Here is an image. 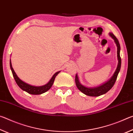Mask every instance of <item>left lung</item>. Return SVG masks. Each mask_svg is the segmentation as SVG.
I'll return each instance as SVG.
<instances>
[{
	"mask_svg": "<svg viewBox=\"0 0 133 133\" xmlns=\"http://www.w3.org/2000/svg\"><path fill=\"white\" fill-rule=\"evenodd\" d=\"M110 36L111 37L112 39L114 40V42L116 44L117 48V59H118V65L117 67V69L116 70L115 72L113 74L112 77L104 83H103L102 85H99L97 87H87L85 85H83L82 83L80 82L79 78L77 74L76 75L75 77V82L76 86L79 90L80 91H82L83 94H85V95L89 96H93V97H97L100 96L103 94H105L107 91H109L110 89H111L112 86H113L114 83H115L119 71L120 70L121 68V60L120 55V45L119 43V42L118 39H117L116 37L113 35V33H109Z\"/></svg>",
	"mask_w": 133,
	"mask_h": 133,
	"instance_id": "1",
	"label": "left lung"
}]
</instances>
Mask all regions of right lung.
Returning a JSON list of instances; mask_svg holds the SVG:
<instances>
[{
	"label": "right lung",
	"mask_w": 133,
	"mask_h": 133,
	"mask_svg": "<svg viewBox=\"0 0 133 133\" xmlns=\"http://www.w3.org/2000/svg\"><path fill=\"white\" fill-rule=\"evenodd\" d=\"M10 67L11 70H12V72L13 77H14L16 82L17 84L18 85V86H19L22 90H23V91H25L27 93L30 94H34V95L41 94L45 93V92H46L47 91H48L51 88V86H52L56 76L60 72V71H58L54 74V75L52 76V77L51 78L50 81L45 85H42V86H35V85H32L28 84V83L24 82L23 81L20 79V78L17 76L16 73H15V71L13 69L12 63H11V60H10Z\"/></svg>",
	"instance_id": "add662e5"
}]
</instances>
